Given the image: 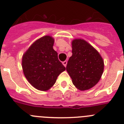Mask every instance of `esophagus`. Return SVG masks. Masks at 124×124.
<instances>
[{"instance_id":"34e87169","label":"esophagus","mask_w":124,"mask_h":124,"mask_svg":"<svg viewBox=\"0 0 124 124\" xmlns=\"http://www.w3.org/2000/svg\"><path fill=\"white\" fill-rule=\"evenodd\" d=\"M63 64L66 67V65H67V61H63Z\"/></svg>"}]
</instances>
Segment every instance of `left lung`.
<instances>
[{"label": "left lung", "instance_id": "left-lung-1", "mask_svg": "<svg viewBox=\"0 0 124 124\" xmlns=\"http://www.w3.org/2000/svg\"><path fill=\"white\" fill-rule=\"evenodd\" d=\"M72 56L66 71L76 87L88 90L99 81L104 71V60L99 53L89 43L78 38L72 41Z\"/></svg>", "mask_w": 124, "mask_h": 124}]
</instances>
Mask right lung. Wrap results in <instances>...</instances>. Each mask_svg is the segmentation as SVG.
Returning a JSON list of instances; mask_svg holds the SVG:
<instances>
[{"instance_id": "right-lung-1", "label": "right lung", "mask_w": 124, "mask_h": 124, "mask_svg": "<svg viewBox=\"0 0 124 124\" xmlns=\"http://www.w3.org/2000/svg\"><path fill=\"white\" fill-rule=\"evenodd\" d=\"M54 41L51 36H44L32 43L23 54L22 66L24 75L38 90L50 89L59 74L66 70L53 48Z\"/></svg>"}]
</instances>
